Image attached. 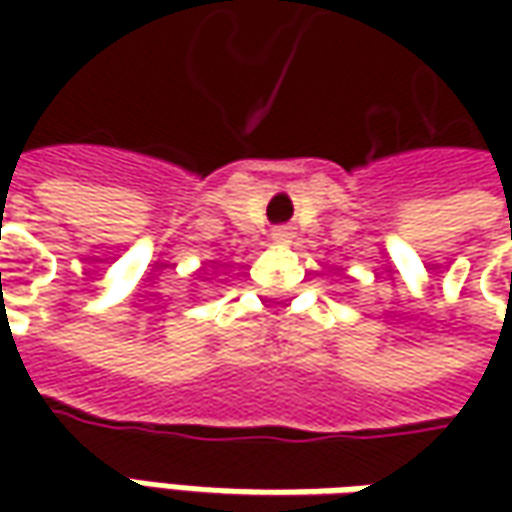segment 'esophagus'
Segmentation results:
<instances>
[{
    "label": "esophagus",
    "mask_w": 512,
    "mask_h": 512,
    "mask_svg": "<svg viewBox=\"0 0 512 512\" xmlns=\"http://www.w3.org/2000/svg\"><path fill=\"white\" fill-rule=\"evenodd\" d=\"M273 239H276V242H287V239H290V230H287V227H279V230H273Z\"/></svg>",
    "instance_id": "34e87169"
}]
</instances>
